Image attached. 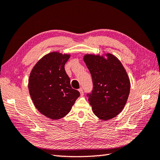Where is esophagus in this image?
Instances as JSON below:
<instances>
[{
    "instance_id": "obj_1",
    "label": "esophagus",
    "mask_w": 160,
    "mask_h": 160,
    "mask_svg": "<svg viewBox=\"0 0 160 160\" xmlns=\"http://www.w3.org/2000/svg\"><path fill=\"white\" fill-rule=\"evenodd\" d=\"M79 92H80V94L81 95H83V88H81L79 89Z\"/></svg>"
}]
</instances>
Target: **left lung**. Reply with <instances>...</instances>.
Listing matches in <instances>:
<instances>
[{
	"label": "left lung",
	"instance_id": "left-lung-1",
	"mask_svg": "<svg viewBox=\"0 0 160 160\" xmlns=\"http://www.w3.org/2000/svg\"><path fill=\"white\" fill-rule=\"evenodd\" d=\"M83 60L93 82L92 93L88 94L92 111L102 120L114 118L125 107L130 92L129 78L125 68L111 53L86 54Z\"/></svg>",
	"mask_w": 160,
	"mask_h": 160
}]
</instances>
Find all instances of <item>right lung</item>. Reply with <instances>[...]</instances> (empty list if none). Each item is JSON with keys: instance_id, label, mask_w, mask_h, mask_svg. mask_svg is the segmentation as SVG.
Instances as JSON below:
<instances>
[{"instance_id": "right-lung-1", "label": "right lung", "mask_w": 160, "mask_h": 160, "mask_svg": "<svg viewBox=\"0 0 160 160\" xmlns=\"http://www.w3.org/2000/svg\"><path fill=\"white\" fill-rule=\"evenodd\" d=\"M70 54L51 52L44 55L32 69L29 78L31 98L42 114L58 120L68 114L77 98L79 91L70 86L64 66Z\"/></svg>"}]
</instances>
